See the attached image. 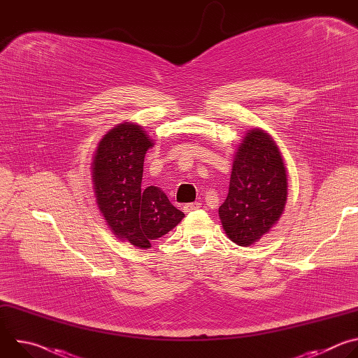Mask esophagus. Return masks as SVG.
I'll use <instances>...</instances> for the list:
<instances>
[{
  "label": "esophagus",
  "instance_id": "esophagus-1",
  "mask_svg": "<svg viewBox=\"0 0 358 358\" xmlns=\"http://www.w3.org/2000/svg\"><path fill=\"white\" fill-rule=\"evenodd\" d=\"M201 206H202V203H201L199 201H198V202H189V203H184L182 210H184V213H191V211L199 208Z\"/></svg>",
  "mask_w": 358,
  "mask_h": 358
}]
</instances>
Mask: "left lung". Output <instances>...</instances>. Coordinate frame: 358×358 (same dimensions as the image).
<instances>
[{"label":"left lung","mask_w":358,"mask_h":358,"mask_svg":"<svg viewBox=\"0 0 358 358\" xmlns=\"http://www.w3.org/2000/svg\"><path fill=\"white\" fill-rule=\"evenodd\" d=\"M286 196V169L276 143L261 129L250 130L236 150L229 191L218 210L229 239L239 246L261 239L280 218Z\"/></svg>","instance_id":"obj_1"}]
</instances>
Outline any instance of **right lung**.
<instances>
[{
    "mask_svg": "<svg viewBox=\"0 0 358 358\" xmlns=\"http://www.w3.org/2000/svg\"><path fill=\"white\" fill-rule=\"evenodd\" d=\"M151 145L140 126L126 122L100 140L92 169L96 201L106 222L117 238L141 249L184 218L159 187H141L144 156Z\"/></svg>",
    "mask_w": 358,
    "mask_h": 358,
    "instance_id": "right-lung-1",
    "label": "right lung"
}]
</instances>
